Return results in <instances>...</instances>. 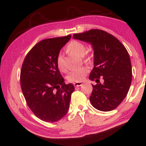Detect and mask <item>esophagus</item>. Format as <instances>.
Segmentation results:
<instances>
[{
  "label": "esophagus",
  "instance_id": "34e87169",
  "mask_svg": "<svg viewBox=\"0 0 146 146\" xmlns=\"http://www.w3.org/2000/svg\"><path fill=\"white\" fill-rule=\"evenodd\" d=\"M73 84L75 87H80V86H82L83 84H82V82H76V83H74Z\"/></svg>",
  "mask_w": 146,
  "mask_h": 146
}]
</instances>
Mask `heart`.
I'll use <instances>...</instances> for the list:
<instances>
[{
	"label": "heart",
	"instance_id": "heart-1",
	"mask_svg": "<svg viewBox=\"0 0 146 146\" xmlns=\"http://www.w3.org/2000/svg\"><path fill=\"white\" fill-rule=\"evenodd\" d=\"M67 50L71 54L78 55V56L84 57L85 52L86 50V46L84 43L76 40L70 41L67 46ZM56 64L58 69L60 71L65 70L64 57L61 54H59L56 59ZM89 69L87 67H81L74 70L69 73L68 75V81L71 82H81L84 80L85 76L88 73Z\"/></svg>",
	"mask_w": 146,
	"mask_h": 146
}]
</instances>
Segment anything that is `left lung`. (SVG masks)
I'll return each instance as SVG.
<instances>
[{"label": "left lung", "mask_w": 146, "mask_h": 146, "mask_svg": "<svg viewBox=\"0 0 146 146\" xmlns=\"http://www.w3.org/2000/svg\"><path fill=\"white\" fill-rule=\"evenodd\" d=\"M73 37L91 44L94 50V68L89 78L98 84L92 85V105L103 112L115 109L125 98L131 83L128 51L115 37L100 29L75 34ZM100 77L103 84L99 83Z\"/></svg>", "instance_id": "left-lung-1"}]
</instances>
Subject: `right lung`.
<instances>
[{"mask_svg": "<svg viewBox=\"0 0 146 146\" xmlns=\"http://www.w3.org/2000/svg\"><path fill=\"white\" fill-rule=\"evenodd\" d=\"M71 36L46 39L32 48L23 60L20 84L27 104L41 120L57 122L67 113L72 84H65L56 64L60 50Z\"/></svg>", "mask_w": 146, "mask_h": 146, "instance_id": "right-lung-1", "label": "right lung"}]
</instances>
